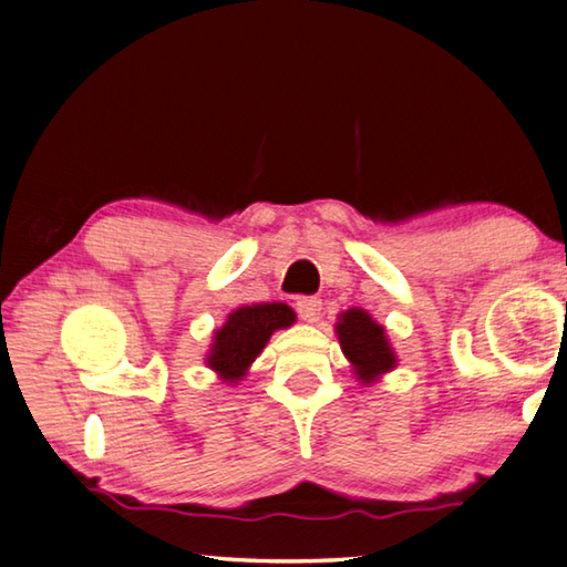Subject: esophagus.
I'll return each mask as SVG.
<instances>
[{
    "instance_id": "obj_1",
    "label": "esophagus",
    "mask_w": 567,
    "mask_h": 567,
    "mask_svg": "<svg viewBox=\"0 0 567 567\" xmlns=\"http://www.w3.org/2000/svg\"><path fill=\"white\" fill-rule=\"evenodd\" d=\"M296 311L306 320V323H316L320 318V311H323V301H320L318 296H298Z\"/></svg>"
}]
</instances>
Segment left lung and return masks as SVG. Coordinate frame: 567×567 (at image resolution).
Segmentation results:
<instances>
[{"instance_id":"1","label":"left lung","mask_w":567,"mask_h":567,"mask_svg":"<svg viewBox=\"0 0 567 567\" xmlns=\"http://www.w3.org/2000/svg\"><path fill=\"white\" fill-rule=\"evenodd\" d=\"M338 338L340 348H343L346 358L355 365L362 382H372L382 372L394 368V352L388 338H384L382 326H378L360 308H350V311L340 316Z\"/></svg>"}]
</instances>
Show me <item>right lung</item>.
<instances>
[{"mask_svg": "<svg viewBox=\"0 0 567 567\" xmlns=\"http://www.w3.org/2000/svg\"><path fill=\"white\" fill-rule=\"evenodd\" d=\"M293 320L296 313L284 303H254L237 308L215 333V346H212L207 365L217 370L224 380H239L264 350L274 330L288 328Z\"/></svg>", "mask_w": 567, "mask_h": 567, "instance_id": "obj_1", "label": "right lung"}]
</instances>
